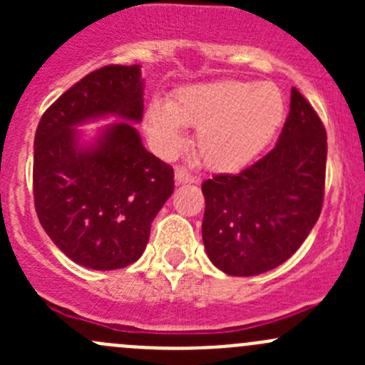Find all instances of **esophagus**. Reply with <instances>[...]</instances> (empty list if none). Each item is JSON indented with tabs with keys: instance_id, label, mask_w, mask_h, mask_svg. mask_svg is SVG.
Segmentation results:
<instances>
[{
	"instance_id": "esophagus-1",
	"label": "esophagus",
	"mask_w": 365,
	"mask_h": 365,
	"mask_svg": "<svg viewBox=\"0 0 365 365\" xmlns=\"http://www.w3.org/2000/svg\"><path fill=\"white\" fill-rule=\"evenodd\" d=\"M175 180L176 183H196L197 178L194 175H190L185 168H176L175 169Z\"/></svg>"
}]
</instances>
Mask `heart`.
<instances>
[{"label":"heart","mask_w":365,"mask_h":365,"mask_svg":"<svg viewBox=\"0 0 365 365\" xmlns=\"http://www.w3.org/2000/svg\"><path fill=\"white\" fill-rule=\"evenodd\" d=\"M284 95L274 83L222 79L180 88L168 106L145 113L148 138L162 153L182 146V128H197L196 148L213 171H237L251 162L284 120Z\"/></svg>","instance_id":"heart-1"}]
</instances>
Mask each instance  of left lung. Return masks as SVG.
Here are the masks:
<instances>
[{
	"instance_id": "8db88e82",
	"label": "left lung",
	"mask_w": 365,
	"mask_h": 365,
	"mask_svg": "<svg viewBox=\"0 0 365 365\" xmlns=\"http://www.w3.org/2000/svg\"><path fill=\"white\" fill-rule=\"evenodd\" d=\"M325 169V127L293 88L274 150L237 175H215L201 185L210 261L227 275L251 277L289 259L322 213Z\"/></svg>"
}]
</instances>
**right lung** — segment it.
<instances>
[{
  "mask_svg": "<svg viewBox=\"0 0 365 365\" xmlns=\"http://www.w3.org/2000/svg\"><path fill=\"white\" fill-rule=\"evenodd\" d=\"M143 88L139 65H106L65 91L36 127V215L61 252L93 270L138 261L175 189L171 165L143 146L130 123L143 118ZM104 115L120 120L93 147L79 145L76 125Z\"/></svg>",
  "mask_w": 365,
  "mask_h": 365,
  "instance_id": "add662e5",
  "label": "right lung"
}]
</instances>
